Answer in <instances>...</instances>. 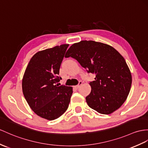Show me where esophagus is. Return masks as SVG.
Masks as SVG:
<instances>
[{
  "label": "esophagus",
  "instance_id": "obj_1",
  "mask_svg": "<svg viewBox=\"0 0 148 148\" xmlns=\"http://www.w3.org/2000/svg\"><path fill=\"white\" fill-rule=\"evenodd\" d=\"M82 85V81H79V83H78V84L77 85H76V86H75V88H78L79 87H80V86H81Z\"/></svg>",
  "mask_w": 148,
  "mask_h": 148
}]
</instances>
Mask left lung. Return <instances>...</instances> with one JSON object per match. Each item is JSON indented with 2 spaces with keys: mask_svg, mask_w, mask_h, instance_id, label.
Here are the masks:
<instances>
[{
  "mask_svg": "<svg viewBox=\"0 0 148 148\" xmlns=\"http://www.w3.org/2000/svg\"><path fill=\"white\" fill-rule=\"evenodd\" d=\"M66 58L78 61L88 73L95 75L90 82L91 92L86 102L92 109L110 114L120 108L130 92L132 76L124 58L116 49L104 43L82 41L72 45Z\"/></svg>",
  "mask_w": 148,
  "mask_h": 148,
  "instance_id": "8db88e82",
  "label": "left lung"
}]
</instances>
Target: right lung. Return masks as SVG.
<instances>
[{"label":"right lung","mask_w":148,"mask_h":148,"mask_svg":"<svg viewBox=\"0 0 148 148\" xmlns=\"http://www.w3.org/2000/svg\"><path fill=\"white\" fill-rule=\"evenodd\" d=\"M69 45L38 51L25 70L22 87L31 109L38 116L52 121L67 110L73 93L71 86H59L60 68Z\"/></svg>","instance_id":"obj_1"}]
</instances>
